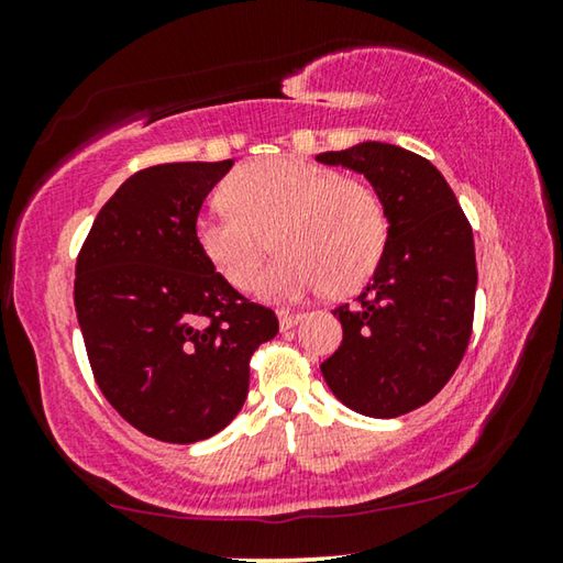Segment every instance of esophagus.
Returning <instances> with one entry per match:
<instances>
[{
  "instance_id": "34e87169",
  "label": "esophagus",
  "mask_w": 563,
  "mask_h": 563,
  "mask_svg": "<svg viewBox=\"0 0 563 563\" xmlns=\"http://www.w3.org/2000/svg\"><path fill=\"white\" fill-rule=\"evenodd\" d=\"M278 320H280V330H290V328H295L302 320V312L278 310Z\"/></svg>"
}]
</instances>
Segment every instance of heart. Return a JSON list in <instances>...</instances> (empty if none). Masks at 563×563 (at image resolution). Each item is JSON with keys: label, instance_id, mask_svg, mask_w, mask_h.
I'll return each instance as SVG.
<instances>
[{"label": "heart", "instance_id": "1", "mask_svg": "<svg viewBox=\"0 0 563 563\" xmlns=\"http://www.w3.org/2000/svg\"><path fill=\"white\" fill-rule=\"evenodd\" d=\"M223 201L196 218V241L233 288H247L273 235L280 255L253 285L268 300L352 292L385 255L383 198L332 166L295 156L253 161L225 178Z\"/></svg>", "mask_w": 563, "mask_h": 563}]
</instances>
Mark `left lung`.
<instances>
[{
	"instance_id": "8db88e82",
	"label": "left lung",
	"mask_w": 563,
	"mask_h": 563,
	"mask_svg": "<svg viewBox=\"0 0 563 563\" xmlns=\"http://www.w3.org/2000/svg\"><path fill=\"white\" fill-rule=\"evenodd\" d=\"M365 176L387 211V247L357 305L332 310L342 345L322 377L342 405L389 419L450 383L470 345L476 292L472 225L430 161L379 141L316 156Z\"/></svg>"
}]
</instances>
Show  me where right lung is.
Returning <instances> with one entry per match:
<instances>
[{
	"label": "right lung",
	"instance_id": "1",
	"mask_svg": "<svg viewBox=\"0 0 563 563\" xmlns=\"http://www.w3.org/2000/svg\"><path fill=\"white\" fill-rule=\"evenodd\" d=\"M233 161L161 164L123 180L76 258L74 305L111 407L161 442L190 444L241 412L251 355L278 332L196 241V218Z\"/></svg>",
	"mask_w": 563,
	"mask_h": 563
}]
</instances>
